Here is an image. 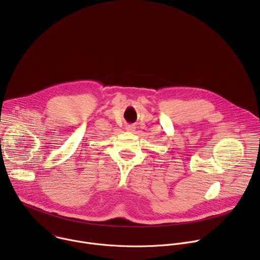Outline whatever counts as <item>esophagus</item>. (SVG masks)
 Here are the masks:
<instances>
[{
    "mask_svg": "<svg viewBox=\"0 0 260 260\" xmlns=\"http://www.w3.org/2000/svg\"><path fill=\"white\" fill-rule=\"evenodd\" d=\"M125 129H126L127 132H129V133H133V132L136 129V126H135V125H133V124H131V125H126Z\"/></svg>",
    "mask_w": 260,
    "mask_h": 260,
    "instance_id": "obj_1",
    "label": "esophagus"
}]
</instances>
